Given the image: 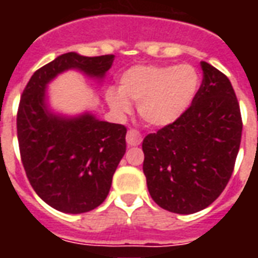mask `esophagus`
<instances>
[{
	"label": "esophagus",
	"mask_w": 258,
	"mask_h": 258,
	"mask_svg": "<svg viewBox=\"0 0 258 258\" xmlns=\"http://www.w3.org/2000/svg\"><path fill=\"white\" fill-rule=\"evenodd\" d=\"M125 141H127V145L128 146H138L142 142V135L137 130H128Z\"/></svg>",
	"instance_id": "1"
}]
</instances>
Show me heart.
Wrapping results in <instances>:
<instances>
[{
	"mask_svg": "<svg viewBox=\"0 0 258 258\" xmlns=\"http://www.w3.org/2000/svg\"><path fill=\"white\" fill-rule=\"evenodd\" d=\"M199 85V73L190 64H141L121 74L118 90L109 88L106 101L120 114L130 112V102L138 103V112L146 123L163 127L188 110Z\"/></svg>",
	"mask_w": 258,
	"mask_h": 258,
	"instance_id": "b5f03b06",
	"label": "heart"
}]
</instances>
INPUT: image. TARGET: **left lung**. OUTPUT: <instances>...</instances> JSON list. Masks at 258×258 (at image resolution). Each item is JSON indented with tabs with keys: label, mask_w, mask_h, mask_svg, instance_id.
Here are the masks:
<instances>
[{
	"label": "left lung",
	"mask_w": 258,
	"mask_h": 258,
	"mask_svg": "<svg viewBox=\"0 0 258 258\" xmlns=\"http://www.w3.org/2000/svg\"><path fill=\"white\" fill-rule=\"evenodd\" d=\"M200 66L203 81L188 110L142 142V168L152 199L177 214L203 210L221 195L242 138L231 81L207 62Z\"/></svg>",
	"instance_id": "obj_1"
}]
</instances>
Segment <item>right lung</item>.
I'll return each instance as SVG.
<instances>
[{"instance_id":"1","label":"right lung","mask_w":258,"mask_h":258,"mask_svg":"<svg viewBox=\"0 0 258 258\" xmlns=\"http://www.w3.org/2000/svg\"><path fill=\"white\" fill-rule=\"evenodd\" d=\"M114 55H60L31 76L20 98L16 127L22 163L36 194L53 209L80 214L103 203L125 153L127 128L85 112L68 117L47 103V85L66 70L102 80Z\"/></svg>"}]
</instances>
